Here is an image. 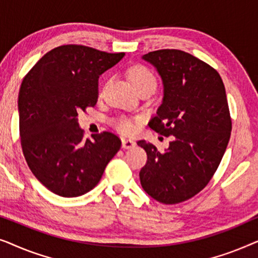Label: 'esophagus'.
<instances>
[{
	"instance_id": "obj_1",
	"label": "esophagus",
	"mask_w": 258,
	"mask_h": 258,
	"mask_svg": "<svg viewBox=\"0 0 258 258\" xmlns=\"http://www.w3.org/2000/svg\"><path fill=\"white\" fill-rule=\"evenodd\" d=\"M136 146V143L134 142L133 140H128V139H123L122 140V148L123 149H132Z\"/></svg>"
}]
</instances>
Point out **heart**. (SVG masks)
Here are the masks:
<instances>
[{"instance_id":"b5f03b06","label":"heart","mask_w":258,"mask_h":258,"mask_svg":"<svg viewBox=\"0 0 258 258\" xmlns=\"http://www.w3.org/2000/svg\"><path fill=\"white\" fill-rule=\"evenodd\" d=\"M129 79L132 81L133 86L135 87L136 89L147 83L156 82V79H155L154 74L144 66L133 67V68L129 70ZM116 128L122 133H130L133 129V124L129 119L119 118L118 121L116 122Z\"/></svg>"}]
</instances>
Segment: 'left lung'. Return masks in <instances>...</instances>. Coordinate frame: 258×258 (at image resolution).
Returning a JSON list of instances; mask_svg holds the SVG:
<instances>
[{
	"instance_id": "obj_1",
	"label": "left lung",
	"mask_w": 258,
	"mask_h": 258,
	"mask_svg": "<svg viewBox=\"0 0 258 258\" xmlns=\"http://www.w3.org/2000/svg\"><path fill=\"white\" fill-rule=\"evenodd\" d=\"M142 59L163 84L162 103L149 126L174 140L164 151L137 142L148 155L141 185L158 202L181 203L209 183L227 149L231 119L225 88L216 70L185 51L163 49Z\"/></svg>"
}]
</instances>
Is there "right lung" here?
<instances>
[{
	"instance_id": "right-lung-1",
	"label": "right lung",
	"mask_w": 258,
	"mask_h": 258,
	"mask_svg": "<svg viewBox=\"0 0 258 258\" xmlns=\"http://www.w3.org/2000/svg\"><path fill=\"white\" fill-rule=\"evenodd\" d=\"M124 55L61 45L42 56L22 81L17 107L24 157L56 195L77 197L94 189L121 148L108 132L83 140L77 112L96 104L98 77Z\"/></svg>"
}]
</instances>
